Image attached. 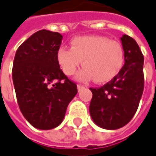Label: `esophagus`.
<instances>
[{"label":"esophagus","mask_w":156,"mask_h":156,"mask_svg":"<svg viewBox=\"0 0 156 156\" xmlns=\"http://www.w3.org/2000/svg\"><path fill=\"white\" fill-rule=\"evenodd\" d=\"M83 88H84V86L83 85H80V84L77 85V89H78V91H80L81 89H83Z\"/></svg>","instance_id":"34e87169"}]
</instances>
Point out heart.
Instances as JSON below:
<instances>
[{"instance_id": "heart-1", "label": "heart", "mask_w": 156, "mask_h": 156, "mask_svg": "<svg viewBox=\"0 0 156 156\" xmlns=\"http://www.w3.org/2000/svg\"><path fill=\"white\" fill-rule=\"evenodd\" d=\"M71 49L62 46L56 52V60L67 76H73L81 64L76 79L97 83L112 80L123 69L125 59L124 47L119 42L103 36L88 35L74 37ZM83 63H82V61Z\"/></svg>"}]
</instances>
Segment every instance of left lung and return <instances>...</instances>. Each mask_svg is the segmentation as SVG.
Listing matches in <instances>:
<instances>
[{"instance_id":"1","label":"left lung","mask_w":156,"mask_h":156,"mask_svg":"<svg viewBox=\"0 0 156 156\" xmlns=\"http://www.w3.org/2000/svg\"><path fill=\"white\" fill-rule=\"evenodd\" d=\"M120 39L125 54L123 69L103 87L90 88L91 118L98 126L106 129H119L129 123L144 92L143 53L132 37L123 35Z\"/></svg>"}]
</instances>
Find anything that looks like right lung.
<instances>
[{"label": "right lung", "instance_id": "add662e5", "mask_svg": "<svg viewBox=\"0 0 156 156\" xmlns=\"http://www.w3.org/2000/svg\"><path fill=\"white\" fill-rule=\"evenodd\" d=\"M62 36L40 30L18 48L12 81L19 107L33 127L51 129L62 122L77 87L63 74L56 60Z\"/></svg>", "mask_w": 156, "mask_h": 156}]
</instances>
